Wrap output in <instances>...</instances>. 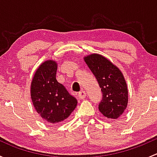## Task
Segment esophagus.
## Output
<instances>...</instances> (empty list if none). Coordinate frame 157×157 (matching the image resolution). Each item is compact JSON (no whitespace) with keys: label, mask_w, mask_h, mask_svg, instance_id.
<instances>
[{"label":"esophagus","mask_w":157,"mask_h":157,"mask_svg":"<svg viewBox=\"0 0 157 157\" xmlns=\"http://www.w3.org/2000/svg\"><path fill=\"white\" fill-rule=\"evenodd\" d=\"M86 96V92L83 91V90H81V91L78 93V97L80 98V99H84Z\"/></svg>","instance_id":"obj_1"}]
</instances>
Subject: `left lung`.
<instances>
[{
	"label": "left lung",
	"mask_w": 157,
	"mask_h": 157,
	"mask_svg": "<svg viewBox=\"0 0 157 157\" xmlns=\"http://www.w3.org/2000/svg\"><path fill=\"white\" fill-rule=\"evenodd\" d=\"M84 60L102 91L99 111L106 118L116 119L122 115L128 105V88L124 76L102 55L93 54Z\"/></svg>",
	"instance_id": "1"
}]
</instances>
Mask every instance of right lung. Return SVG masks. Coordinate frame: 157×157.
I'll list each match as a JSON object with an SVG mask.
<instances>
[{
    "instance_id": "1",
    "label": "right lung",
    "mask_w": 157,
    "mask_h": 157,
    "mask_svg": "<svg viewBox=\"0 0 157 157\" xmlns=\"http://www.w3.org/2000/svg\"><path fill=\"white\" fill-rule=\"evenodd\" d=\"M57 64L42 63L37 69L31 85V98L35 109L45 121L61 122L74 110L77 101L56 80Z\"/></svg>"
}]
</instances>
